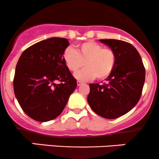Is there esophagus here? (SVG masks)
I'll return each instance as SVG.
<instances>
[{"mask_svg": "<svg viewBox=\"0 0 159 159\" xmlns=\"http://www.w3.org/2000/svg\"><path fill=\"white\" fill-rule=\"evenodd\" d=\"M83 84V82H81V81H77V86H80V85H82Z\"/></svg>", "mask_w": 159, "mask_h": 159, "instance_id": "obj_1", "label": "esophagus"}]
</instances>
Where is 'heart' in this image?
Wrapping results in <instances>:
<instances>
[{
	"mask_svg": "<svg viewBox=\"0 0 159 159\" xmlns=\"http://www.w3.org/2000/svg\"><path fill=\"white\" fill-rule=\"evenodd\" d=\"M62 59L72 73L80 80H89L96 77L98 80L107 78L114 71L117 63V56L112 48L103 47L94 41H86L76 45L75 51L67 47L62 52Z\"/></svg>",
	"mask_w": 159,
	"mask_h": 159,
	"instance_id": "b5f03b06",
	"label": "heart"
}]
</instances>
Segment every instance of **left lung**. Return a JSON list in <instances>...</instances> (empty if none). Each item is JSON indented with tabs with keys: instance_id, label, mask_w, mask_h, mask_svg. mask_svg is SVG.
<instances>
[{
	"instance_id": "left-lung-1",
	"label": "left lung",
	"mask_w": 159,
	"mask_h": 159,
	"mask_svg": "<svg viewBox=\"0 0 159 159\" xmlns=\"http://www.w3.org/2000/svg\"><path fill=\"white\" fill-rule=\"evenodd\" d=\"M117 56L114 71L102 83H89L87 101L93 111L107 119L129 112L141 98L145 80L142 59L131 44L116 39H100Z\"/></svg>"
}]
</instances>
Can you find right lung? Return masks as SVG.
Returning a JSON list of instances; mask_svg holds the SVG:
<instances>
[{
  "instance_id": "add662e5",
  "label": "right lung",
  "mask_w": 159,
  "mask_h": 159,
  "mask_svg": "<svg viewBox=\"0 0 159 159\" xmlns=\"http://www.w3.org/2000/svg\"><path fill=\"white\" fill-rule=\"evenodd\" d=\"M69 45L66 39L51 38L28 47L18 59L14 91L21 109L34 120L57 117L76 88V80L62 59Z\"/></svg>"
}]
</instances>
